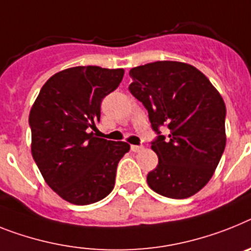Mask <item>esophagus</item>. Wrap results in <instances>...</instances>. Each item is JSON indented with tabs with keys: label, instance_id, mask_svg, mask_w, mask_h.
Returning <instances> with one entry per match:
<instances>
[{
	"label": "esophagus",
	"instance_id": "obj_1",
	"mask_svg": "<svg viewBox=\"0 0 251 251\" xmlns=\"http://www.w3.org/2000/svg\"><path fill=\"white\" fill-rule=\"evenodd\" d=\"M131 151L134 153H139V151H143V147L142 145H131Z\"/></svg>",
	"mask_w": 251,
	"mask_h": 251
}]
</instances>
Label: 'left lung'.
<instances>
[{
  "label": "left lung",
  "instance_id": "8db88e82",
  "mask_svg": "<svg viewBox=\"0 0 251 251\" xmlns=\"http://www.w3.org/2000/svg\"><path fill=\"white\" fill-rule=\"evenodd\" d=\"M130 93L148 109L154 131L167 125L168 138L151 143L158 165L147 176L151 190L185 199L212 178L226 147V106L220 92L193 65L157 61L129 73Z\"/></svg>",
  "mask_w": 251,
  "mask_h": 251
}]
</instances>
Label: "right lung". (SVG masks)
I'll return each instance as SVG.
<instances>
[{"label": "right lung", "mask_w": 251, "mask_h": 251, "mask_svg": "<svg viewBox=\"0 0 251 251\" xmlns=\"http://www.w3.org/2000/svg\"><path fill=\"white\" fill-rule=\"evenodd\" d=\"M124 69L76 66L54 74L31 106V155L44 181L64 201L88 205L115 186L125 142L97 138L100 103L117 88Z\"/></svg>", "instance_id": "1"}]
</instances>
